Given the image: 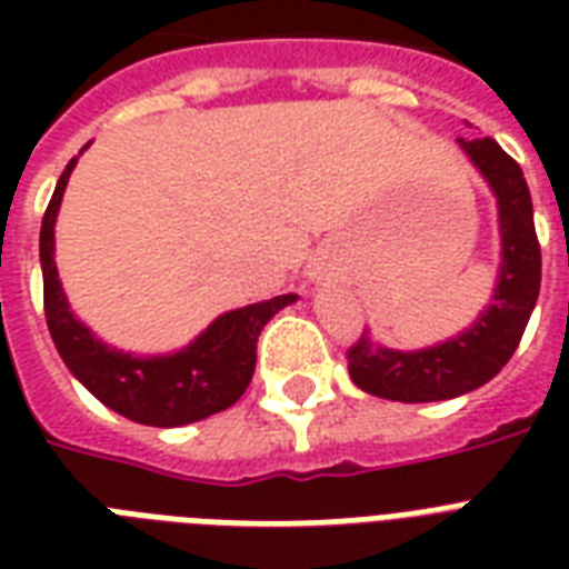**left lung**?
I'll list each match as a JSON object with an SVG mask.
<instances>
[{
    "instance_id": "1",
    "label": "left lung",
    "mask_w": 569,
    "mask_h": 569,
    "mask_svg": "<svg viewBox=\"0 0 569 569\" xmlns=\"http://www.w3.org/2000/svg\"><path fill=\"white\" fill-rule=\"evenodd\" d=\"M458 147L490 186L499 209L502 262L493 295L467 330L437 346L401 351L383 346L366 330L348 351V372L369 396L422 405L485 387L513 357L538 303L540 244L522 168L493 138H458Z\"/></svg>"
}]
</instances>
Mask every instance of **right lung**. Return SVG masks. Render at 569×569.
<instances>
[{
    "instance_id": "1",
    "label": "right lung",
    "mask_w": 569,
    "mask_h": 569,
    "mask_svg": "<svg viewBox=\"0 0 569 569\" xmlns=\"http://www.w3.org/2000/svg\"><path fill=\"white\" fill-rule=\"evenodd\" d=\"M91 141L79 150V156ZM79 156L58 177L52 200L40 223V271L43 307L58 355L97 401L138 425L180 428L200 422L236 405L257 369V339L277 312L298 301V295H277L271 301L248 303L221 312L189 346L168 355H132L102 342L67 301L56 268V221L64 189Z\"/></svg>"
}]
</instances>
